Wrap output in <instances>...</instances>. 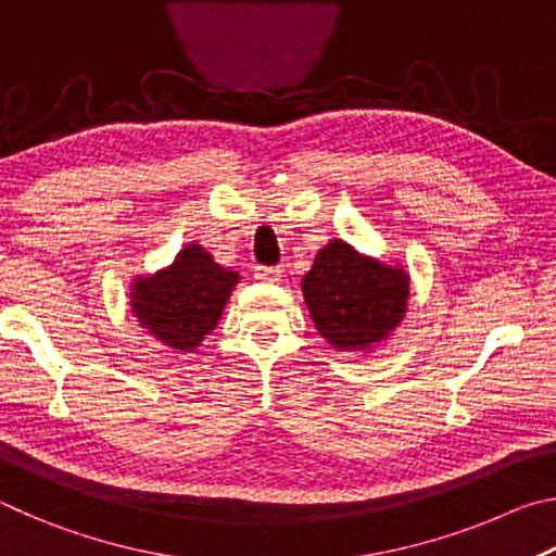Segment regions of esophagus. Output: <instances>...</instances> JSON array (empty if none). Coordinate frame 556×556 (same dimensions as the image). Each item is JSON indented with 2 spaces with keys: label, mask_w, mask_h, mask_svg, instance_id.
<instances>
[{
  "label": "esophagus",
  "mask_w": 556,
  "mask_h": 556,
  "mask_svg": "<svg viewBox=\"0 0 556 556\" xmlns=\"http://www.w3.org/2000/svg\"><path fill=\"white\" fill-rule=\"evenodd\" d=\"M279 277H281V267H267V265L255 267V279L257 281H279Z\"/></svg>",
  "instance_id": "obj_1"
}]
</instances>
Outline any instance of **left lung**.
I'll use <instances>...</instances> for the list:
<instances>
[{"mask_svg": "<svg viewBox=\"0 0 556 556\" xmlns=\"http://www.w3.org/2000/svg\"><path fill=\"white\" fill-rule=\"evenodd\" d=\"M301 289L318 333L338 351H363L400 324L409 279L333 240L318 252Z\"/></svg>", "mask_w": 556, "mask_h": 556, "instance_id": "1", "label": "left lung"}]
</instances>
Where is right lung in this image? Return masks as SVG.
I'll return each mask as SVG.
<instances>
[{"label":"right lung","instance_id":"obj_1","mask_svg":"<svg viewBox=\"0 0 556 556\" xmlns=\"http://www.w3.org/2000/svg\"><path fill=\"white\" fill-rule=\"evenodd\" d=\"M238 275L215 265L199 244L178 252L176 262L156 277L137 279L131 287V308L139 324L159 341L193 351L220 321Z\"/></svg>","mask_w":556,"mask_h":556}]
</instances>
